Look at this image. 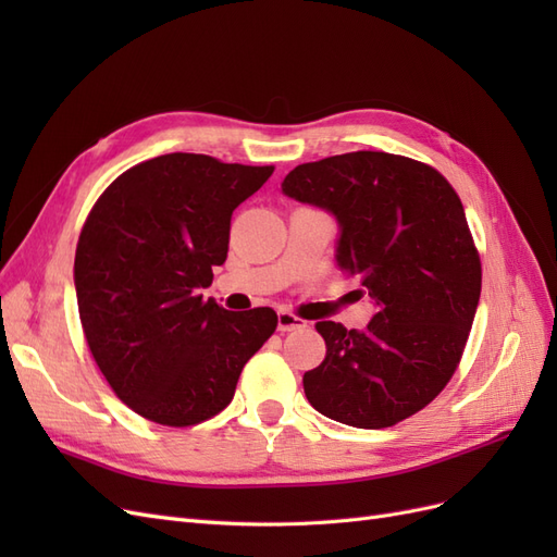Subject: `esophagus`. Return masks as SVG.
Returning <instances> with one entry per match:
<instances>
[{"instance_id": "esophagus-1", "label": "esophagus", "mask_w": 557, "mask_h": 557, "mask_svg": "<svg viewBox=\"0 0 557 557\" xmlns=\"http://www.w3.org/2000/svg\"><path fill=\"white\" fill-rule=\"evenodd\" d=\"M307 327V320L295 315L293 311H278V330L281 332H293V330H301Z\"/></svg>"}]
</instances>
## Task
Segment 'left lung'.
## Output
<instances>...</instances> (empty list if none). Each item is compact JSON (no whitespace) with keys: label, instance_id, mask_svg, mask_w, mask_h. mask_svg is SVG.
I'll use <instances>...</instances> for the list:
<instances>
[{"label":"left lung","instance_id":"obj_1","mask_svg":"<svg viewBox=\"0 0 557 557\" xmlns=\"http://www.w3.org/2000/svg\"><path fill=\"white\" fill-rule=\"evenodd\" d=\"M281 188L336 215V262L379 307L362 332L315 323L327 352L307 399L336 423L393 428L444 391L474 323L481 258L462 201L434 166L381 150L299 164Z\"/></svg>","mask_w":557,"mask_h":557}]
</instances>
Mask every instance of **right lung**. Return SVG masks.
Segmentation results:
<instances>
[{"instance_id": "obj_1", "label": "right lung", "mask_w": 557, "mask_h": 557, "mask_svg": "<svg viewBox=\"0 0 557 557\" xmlns=\"http://www.w3.org/2000/svg\"><path fill=\"white\" fill-rule=\"evenodd\" d=\"M274 166L170 153L129 166L83 223L74 283L88 348L117 399L166 428L221 413L278 315L227 311L199 288L230 248L232 211Z\"/></svg>"}]
</instances>
